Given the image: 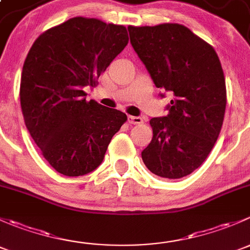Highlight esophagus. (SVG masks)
<instances>
[{"instance_id": "34e87169", "label": "esophagus", "mask_w": 250, "mask_h": 250, "mask_svg": "<svg viewBox=\"0 0 250 250\" xmlns=\"http://www.w3.org/2000/svg\"><path fill=\"white\" fill-rule=\"evenodd\" d=\"M128 122L132 123V125H141V123H144V120L138 116H128Z\"/></svg>"}]
</instances>
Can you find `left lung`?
<instances>
[{
	"label": "left lung",
	"mask_w": 250,
	"mask_h": 250,
	"mask_svg": "<svg viewBox=\"0 0 250 250\" xmlns=\"http://www.w3.org/2000/svg\"><path fill=\"white\" fill-rule=\"evenodd\" d=\"M128 30L156 87L173 94L168 115L151 118L153 137L141 157L161 178H184L206 161L220 134L226 109L220 60L210 44L184 25Z\"/></svg>",
	"instance_id": "1"
}]
</instances>
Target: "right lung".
I'll return each instance as SVG.
<instances>
[{"mask_svg": "<svg viewBox=\"0 0 250 250\" xmlns=\"http://www.w3.org/2000/svg\"><path fill=\"white\" fill-rule=\"evenodd\" d=\"M128 44L123 25L76 17L40 35L20 80L25 125L47 162L66 176L84 175L104 160L127 121L116 109L87 102L102 72Z\"/></svg>", "mask_w": 250, "mask_h": 250, "instance_id": "obj_1", "label": "right lung"}]
</instances>
